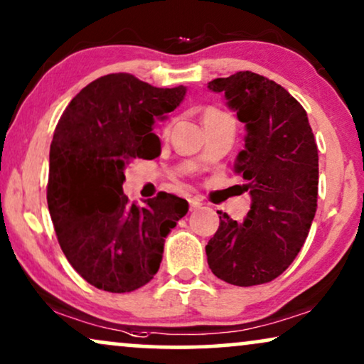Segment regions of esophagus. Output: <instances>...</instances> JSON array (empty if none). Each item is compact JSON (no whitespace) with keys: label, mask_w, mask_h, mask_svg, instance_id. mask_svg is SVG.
Wrapping results in <instances>:
<instances>
[{"label":"esophagus","mask_w":364,"mask_h":364,"mask_svg":"<svg viewBox=\"0 0 364 364\" xmlns=\"http://www.w3.org/2000/svg\"><path fill=\"white\" fill-rule=\"evenodd\" d=\"M201 200L200 198H190V210L191 211H195V210H198V208H201Z\"/></svg>","instance_id":"1"}]
</instances>
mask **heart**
<instances>
[{"label": "heart", "mask_w": 364, "mask_h": 364, "mask_svg": "<svg viewBox=\"0 0 364 364\" xmlns=\"http://www.w3.org/2000/svg\"><path fill=\"white\" fill-rule=\"evenodd\" d=\"M208 111H215V109H208Z\"/></svg>", "instance_id": "1"}]
</instances>
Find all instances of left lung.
Masks as SVG:
<instances>
[{
  "label": "left lung",
  "instance_id": "1",
  "mask_svg": "<svg viewBox=\"0 0 364 364\" xmlns=\"http://www.w3.org/2000/svg\"><path fill=\"white\" fill-rule=\"evenodd\" d=\"M208 88L225 93L245 123V148L235 171L246 179L251 210L243 223L220 215L208 241L213 274L255 287L283 273L306 241L318 203V146L306 111L283 86L251 71L216 77Z\"/></svg>",
  "mask_w": 364,
  "mask_h": 364
}]
</instances>
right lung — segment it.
Returning <instances> with one entry per match:
<instances>
[{
  "instance_id": "add662e5",
  "label": "right lung",
  "mask_w": 364,
  "mask_h": 364,
  "mask_svg": "<svg viewBox=\"0 0 364 364\" xmlns=\"http://www.w3.org/2000/svg\"><path fill=\"white\" fill-rule=\"evenodd\" d=\"M129 73L91 81L63 111L50 148L46 200L58 243L95 288L129 293L153 279L164 238L188 201L159 191L144 205L123 193L124 166L161 151L154 123L185 98Z\"/></svg>"
}]
</instances>
